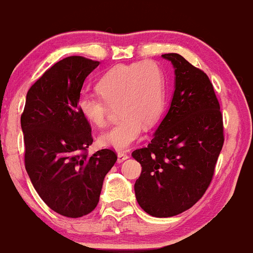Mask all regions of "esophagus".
<instances>
[{
	"mask_svg": "<svg viewBox=\"0 0 253 253\" xmlns=\"http://www.w3.org/2000/svg\"><path fill=\"white\" fill-rule=\"evenodd\" d=\"M128 158L129 156L127 154H125V153H119V154H118V164H121V162L126 161Z\"/></svg>",
	"mask_w": 253,
	"mask_h": 253,
	"instance_id": "34e87169",
	"label": "esophagus"
}]
</instances>
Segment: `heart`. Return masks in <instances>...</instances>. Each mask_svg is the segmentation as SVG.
Segmentation results:
<instances>
[{
    "label": "heart",
    "instance_id": "1",
    "mask_svg": "<svg viewBox=\"0 0 253 253\" xmlns=\"http://www.w3.org/2000/svg\"><path fill=\"white\" fill-rule=\"evenodd\" d=\"M100 97L83 93L78 110L88 123L104 127L111 107H118L120 123L99 136L103 147L125 152L142 137L143 125L158 123L166 106V78L153 60L120 64L111 69L97 84Z\"/></svg>",
    "mask_w": 253,
    "mask_h": 253
}]
</instances>
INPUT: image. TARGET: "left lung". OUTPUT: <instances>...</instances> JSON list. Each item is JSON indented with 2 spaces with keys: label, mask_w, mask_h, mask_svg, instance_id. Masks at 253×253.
Instances as JSON below:
<instances>
[{
  "label": "left lung",
  "mask_w": 253,
  "mask_h": 253,
  "mask_svg": "<svg viewBox=\"0 0 253 253\" xmlns=\"http://www.w3.org/2000/svg\"><path fill=\"white\" fill-rule=\"evenodd\" d=\"M162 58L175 73L170 107L148 147L132 153L142 167L134 184L137 203L161 218L190 209L203 196L224 142L222 113L208 76L178 53Z\"/></svg>",
  "instance_id": "1"
}]
</instances>
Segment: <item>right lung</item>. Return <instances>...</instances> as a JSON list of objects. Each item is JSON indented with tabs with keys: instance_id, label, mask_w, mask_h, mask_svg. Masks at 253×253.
<instances>
[{
	"instance_id": "1",
	"label": "right lung",
	"mask_w": 253,
	"mask_h": 253,
	"mask_svg": "<svg viewBox=\"0 0 253 253\" xmlns=\"http://www.w3.org/2000/svg\"><path fill=\"white\" fill-rule=\"evenodd\" d=\"M98 65L79 56L59 60L29 89L21 117L31 183L50 209L71 218L97 207L104 178L117 161L111 149L82 153L93 139L78 99L86 77Z\"/></svg>"
}]
</instances>
